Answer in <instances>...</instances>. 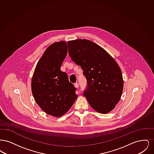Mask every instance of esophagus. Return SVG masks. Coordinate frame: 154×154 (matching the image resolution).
Returning a JSON list of instances; mask_svg holds the SVG:
<instances>
[{"instance_id":"obj_1","label":"esophagus","mask_w":154,"mask_h":154,"mask_svg":"<svg viewBox=\"0 0 154 154\" xmlns=\"http://www.w3.org/2000/svg\"><path fill=\"white\" fill-rule=\"evenodd\" d=\"M74 86L75 88H78L79 87V84L78 83H75V84H74Z\"/></svg>"}]
</instances>
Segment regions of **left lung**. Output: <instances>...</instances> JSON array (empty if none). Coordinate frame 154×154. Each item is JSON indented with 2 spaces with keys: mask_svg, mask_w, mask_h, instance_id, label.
<instances>
[{
  "mask_svg": "<svg viewBox=\"0 0 154 154\" xmlns=\"http://www.w3.org/2000/svg\"><path fill=\"white\" fill-rule=\"evenodd\" d=\"M72 60L81 66L87 80L84 92L92 108L102 114L113 110L122 94L121 70L110 54L100 46L86 39L69 41Z\"/></svg>",
  "mask_w": 154,
  "mask_h": 154,
  "instance_id": "8db88e82",
  "label": "left lung"
}]
</instances>
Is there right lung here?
<instances>
[{
  "instance_id": "right-lung-1",
  "label": "right lung",
  "mask_w": 154,
  "mask_h": 154,
  "mask_svg": "<svg viewBox=\"0 0 154 154\" xmlns=\"http://www.w3.org/2000/svg\"><path fill=\"white\" fill-rule=\"evenodd\" d=\"M67 53L65 42L51 44L37 62L31 82L36 102L45 113L55 117L66 114L78 96L67 74L60 70Z\"/></svg>"
}]
</instances>
